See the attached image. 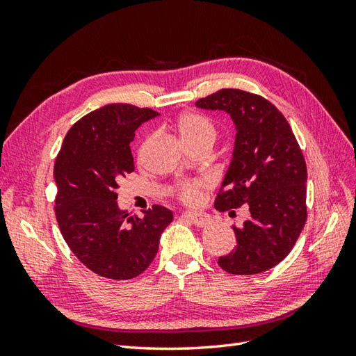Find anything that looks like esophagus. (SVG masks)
<instances>
[{"instance_id":"obj_1","label":"esophagus","mask_w":356,"mask_h":356,"mask_svg":"<svg viewBox=\"0 0 356 356\" xmlns=\"http://www.w3.org/2000/svg\"><path fill=\"white\" fill-rule=\"evenodd\" d=\"M182 217L185 220L194 223L197 228H203V226H207L209 223V216L205 213H190V211H188Z\"/></svg>"}]
</instances>
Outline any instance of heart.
Here are the masks:
<instances>
[{
	"mask_svg": "<svg viewBox=\"0 0 356 356\" xmlns=\"http://www.w3.org/2000/svg\"><path fill=\"white\" fill-rule=\"evenodd\" d=\"M176 130L180 140H182L185 145L186 143L193 142H209L213 143L216 139V127L211 120L199 115V113H185V115L177 119ZM149 145V139L142 143L140 147V156L145 153L147 147ZM209 186L208 179H191V180H184L177 185V193L179 197L186 203H195L199 199L202 193Z\"/></svg>",
	"mask_w": 356,
	"mask_h": 356,
	"instance_id": "1",
	"label": "heart"
}]
</instances>
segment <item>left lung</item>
Returning <instances> with one entry per match:
<instances>
[{
  "mask_svg": "<svg viewBox=\"0 0 356 356\" xmlns=\"http://www.w3.org/2000/svg\"><path fill=\"white\" fill-rule=\"evenodd\" d=\"M202 110L228 113L236 125L232 159L217 194L216 209L249 218L234 228L237 246L218 259L234 275H254L277 266L291 252L306 223L307 170L286 118L269 101L225 88L195 102Z\"/></svg>",
  "mask_w": 356,
  "mask_h": 356,
  "instance_id": "8db88e82",
  "label": "left lung"
}]
</instances>
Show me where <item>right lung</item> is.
I'll return each instance as SVG.
<instances>
[{"instance_id": "obj_1", "label": "right lung", "mask_w": 356, "mask_h": 356, "mask_svg": "<svg viewBox=\"0 0 356 356\" xmlns=\"http://www.w3.org/2000/svg\"><path fill=\"white\" fill-rule=\"evenodd\" d=\"M159 113L108 104L74 124L56 157L55 214L65 243L95 274L111 280L140 275L154 260L172 213L154 205L130 216L118 205V182L134 171V131Z\"/></svg>"}]
</instances>
